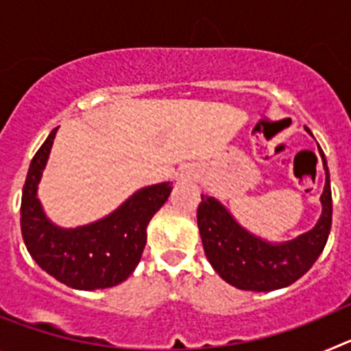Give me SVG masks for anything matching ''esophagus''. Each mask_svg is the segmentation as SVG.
<instances>
[{
	"label": "esophagus",
	"instance_id": "obj_1",
	"mask_svg": "<svg viewBox=\"0 0 351 351\" xmlns=\"http://www.w3.org/2000/svg\"><path fill=\"white\" fill-rule=\"evenodd\" d=\"M198 178V172L195 167H186V169L181 170V173L178 176V181L181 182H193L197 181Z\"/></svg>",
	"mask_w": 351,
	"mask_h": 351
}]
</instances>
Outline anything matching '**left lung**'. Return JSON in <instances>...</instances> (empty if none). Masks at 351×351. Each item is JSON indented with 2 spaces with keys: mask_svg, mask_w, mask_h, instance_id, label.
Listing matches in <instances>:
<instances>
[{
  "mask_svg": "<svg viewBox=\"0 0 351 351\" xmlns=\"http://www.w3.org/2000/svg\"><path fill=\"white\" fill-rule=\"evenodd\" d=\"M325 169L322 193V218L313 230L285 244H267L247 234L235 223L228 210L209 195L198 204L197 223L204 251L214 271L226 283L241 290L271 291L285 288L302 278L318 260L327 244L332 225V193L327 161L318 145Z\"/></svg>",
  "mask_w": 351,
  "mask_h": 351,
  "instance_id": "1",
  "label": "left lung"
}]
</instances>
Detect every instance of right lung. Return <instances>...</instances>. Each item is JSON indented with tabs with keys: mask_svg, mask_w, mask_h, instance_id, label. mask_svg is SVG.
Here are the masks:
<instances>
[{
	"mask_svg": "<svg viewBox=\"0 0 351 351\" xmlns=\"http://www.w3.org/2000/svg\"><path fill=\"white\" fill-rule=\"evenodd\" d=\"M56 137L47 141L31 160L21 200V230L29 255L43 271L77 290L110 288L135 271L145 246V228L158 209L169 200L172 184L149 186L130 197L110 216L63 230L52 225L36 198L42 170Z\"/></svg>",
	"mask_w": 351,
	"mask_h": 351,
	"instance_id": "add662e5",
	"label": "right lung"
}]
</instances>
